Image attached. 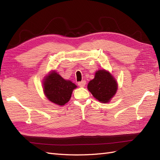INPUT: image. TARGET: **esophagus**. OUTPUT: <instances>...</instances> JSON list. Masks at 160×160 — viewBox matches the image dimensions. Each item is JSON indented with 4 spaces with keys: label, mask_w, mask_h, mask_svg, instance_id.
I'll return each instance as SVG.
<instances>
[{
    "label": "esophagus",
    "mask_w": 160,
    "mask_h": 160,
    "mask_svg": "<svg viewBox=\"0 0 160 160\" xmlns=\"http://www.w3.org/2000/svg\"><path fill=\"white\" fill-rule=\"evenodd\" d=\"M78 86L80 87H84V86H85V84H86V81L85 80L81 81V82H78Z\"/></svg>",
    "instance_id": "1"
}]
</instances>
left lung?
Here are the masks:
<instances>
[{"label": "left lung", "instance_id": "8db88e82", "mask_svg": "<svg viewBox=\"0 0 160 160\" xmlns=\"http://www.w3.org/2000/svg\"><path fill=\"white\" fill-rule=\"evenodd\" d=\"M87 88L96 99L107 103L116 93L118 84L108 71L102 69L97 71L94 79L89 82Z\"/></svg>", "mask_w": 160, "mask_h": 160}]
</instances>
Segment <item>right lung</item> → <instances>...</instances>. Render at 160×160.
Returning a JSON list of instances; mask_svg holds the SVG:
<instances>
[{
	"instance_id": "obj_1",
	"label": "right lung",
	"mask_w": 160,
	"mask_h": 160,
	"mask_svg": "<svg viewBox=\"0 0 160 160\" xmlns=\"http://www.w3.org/2000/svg\"><path fill=\"white\" fill-rule=\"evenodd\" d=\"M77 87L69 80H65L55 71L51 73L44 81V92L49 100L63 106L70 100L72 91Z\"/></svg>"
}]
</instances>
